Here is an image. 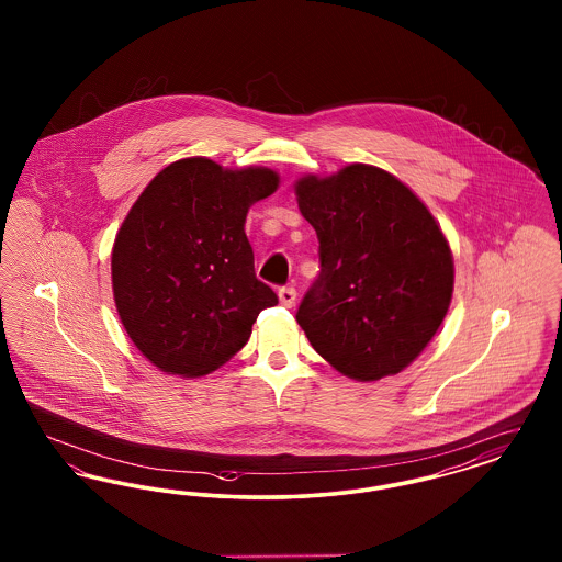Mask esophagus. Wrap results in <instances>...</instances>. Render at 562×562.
<instances>
[{
  "label": "esophagus",
  "mask_w": 562,
  "mask_h": 562,
  "mask_svg": "<svg viewBox=\"0 0 562 562\" xmlns=\"http://www.w3.org/2000/svg\"><path fill=\"white\" fill-rule=\"evenodd\" d=\"M278 296H280V303L284 307H293L294 301H296V291H294L293 286H282L278 291Z\"/></svg>",
  "instance_id": "esophagus-1"
}]
</instances>
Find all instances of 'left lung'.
I'll return each mask as SVG.
<instances>
[{"label":"left lung","instance_id":"left-lung-1","mask_svg":"<svg viewBox=\"0 0 562 562\" xmlns=\"http://www.w3.org/2000/svg\"><path fill=\"white\" fill-rule=\"evenodd\" d=\"M299 211L321 241V276L296 322L339 373H401L436 335L453 296V255L426 204L394 175L351 164L303 177Z\"/></svg>","mask_w":562,"mask_h":562}]
</instances>
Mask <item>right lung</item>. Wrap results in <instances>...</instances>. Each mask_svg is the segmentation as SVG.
Returning a JSON list of instances; mask_svg holds the SVG:
<instances>
[{
  "instance_id": "right-lung-1",
  "label": "right lung",
  "mask_w": 562,
  "mask_h": 562,
  "mask_svg": "<svg viewBox=\"0 0 562 562\" xmlns=\"http://www.w3.org/2000/svg\"><path fill=\"white\" fill-rule=\"evenodd\" d=\"M280 177L209 158L172 161L124 218L111 252L113 299L128 337L164 373L200 376L236 356L278 296L257 280L248 209Z\"/></svg>"
}]
</instances>
